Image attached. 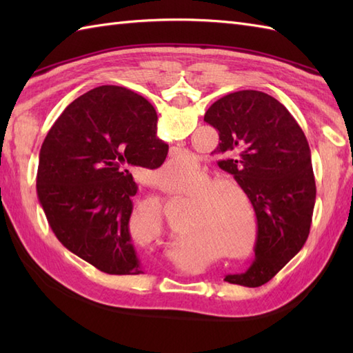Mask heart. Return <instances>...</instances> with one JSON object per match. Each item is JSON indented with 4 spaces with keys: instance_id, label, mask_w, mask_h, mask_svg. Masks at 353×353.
<instances>
[{
    "instance_id": "b5f03b06",
    "label": "heart",
    "mask_w": 353,
    "mask_h": 353,
    "mask_svg": "<svg viewBox=\"0 0 353 353\" xmlns=\"http://www.w3.org/2000/svg\"><path fill=\"white\" fill-rule=\"evenodd\" d=\"M185 167L183 159H171L163 171V188L167 191H174L181 188L177 181V174ZM226 190H234L236 192H244L238 185L229 182H214L208 186L203 196L194 199V215L186 229L191 230V236L197 235L208 241L214 243L219 249L226 250L228 256L232 259H245L254 250L258 239V221L256 216L247 214L244 208L235 204V199L228 197L230 194L223 192ZM250 235H246V230ZM248 241L245 242V239ZM246 244L244 245L243 243Z\"/></svg>"
}]
</instances>
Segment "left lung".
Segmentation results:
<instances>
[{"label":"left lung","instance_id":"obj_1","mask_svg":"<svg viewBox=\"0 0 353 353\" xmlns=\"http://www.w3.org/2000/svg\"><path fill=\"white\" fill-rule=\"evenodd\" d=\"M205 121L220 137L212 153L224 157L220 167L247 194L258 220L253 264L224 281L259 287L308 239L316 203L308 141L283 104L261 91L221 97L206 110Z\"/></svg>","mask_w":353,"mask_h":353}]
</instances>
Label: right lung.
<instances>
[{
  "label": "right lung",
  "mask_w": 353,
  "mask_h": 353,
  "mask_svg": "<svg viewBox=\"0 0 353 353\" xmlns=\"http://www.w3.org/2000/svg\"><path fill=\"white\" fill-rule=\"evenodd\" d=\"M144 97L121 86L74 100L41 147L37 199L66 249L108 274L144 273L129 221L137 168H159L168 145Z\"/></svg>",
  "instance_id": "add662e5"
}]
</instances>
